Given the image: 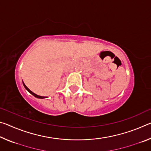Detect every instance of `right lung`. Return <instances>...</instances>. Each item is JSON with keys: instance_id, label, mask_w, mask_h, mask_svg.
Listing matches in <instances>:
<instances>
[{"instance_id": "add662e5", "label": "right lung", "mask_w": 151, "mask_h": 151, "mask_svg": "<svg viewBox=\"0 0 151 151\" xmlns=\"http://www.w3.org/2000/svg\"><path fill=\"white\" fill-rule=\"evenodd\" d=\"M22 83H23V85H24V88H25V89H26V90L29 92V93H30V94H32L33 96H35L36 98H38V99H45V98H46V97L47 96H39V95H37V94H36L35 93H33V92H32L30 90V89L27 87V86L24 85V82L22 81Z\"/></svg>"}]
</instances>
